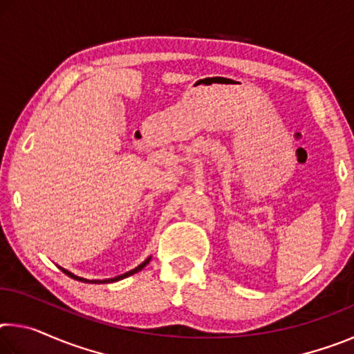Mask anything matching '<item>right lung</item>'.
I'll use <instances>...</instances> for the list:
<instances>
[{"instance_id":"right-lung-1","label":"right lung","mask_w":354,"mask_h":354,"mask_svg":"<svg viewBox=\"0 0 354 354\" xmlns=\"http://www.w3.org/2000/svg\"><path fill=\"white\" fill-rule=\"evenodd\" d=\"M149 259H151V257H148V259L145 261V262H142L140 263V266L139 267H136L134 268V270H131V272H127V273H124V274H120V277H117V278H111V279H103V281H98V279H84V278H80V277H75V274L73 273H70V272H67V270H64V268H61V270L65 273V274H68V277L70 278H75V279H77V281H86V283H92V284H106V283H113V281H120V279H123V278H128V277H131V274H134V273H137V272H140L142 270V268L143 267H145L147 266V263L149 262Z\"/></svg>"}]
</instances>
